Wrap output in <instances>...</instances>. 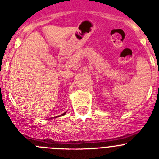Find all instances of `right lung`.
Segmentation results:
<instances>
[{"instance_id": "obj_1", "label": "right lung", "mask_w": 159, "mask_h": 159, "mask_svg": "<svg viewBox=\"0 0 159 159\" xmlns=\"http://www.w3.org/2000/svg\"><path fill=\"white\" fill-rule=\"evenodd\" d=\"M66 113V112H64V113L63 114H62V115H60V116H63V115H65V114ZM57 117V116H56Z\"/></svg>"}]
</instances>
